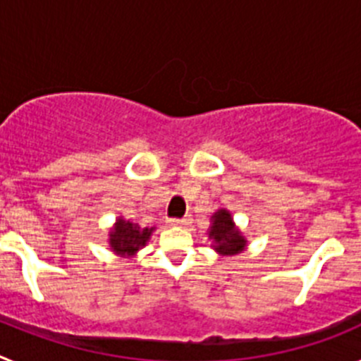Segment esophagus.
<instances>
[{
  "label": "esophagus",
  "mask_w": 361,
  "mask_h": 361,
  "mask_svg": "<svg viewBox=\"0 0 361 361\" xmlns=\"http://www.w3.org/2000/svg\"><path fill=\"white\" fill-rule=\"evenodd\" d=\"M191 224L190 216H184V219H171L170 226H175V228H186V226Z\"/></svg>",
  "instance_id": "esophagus-1"
}]
</instances>
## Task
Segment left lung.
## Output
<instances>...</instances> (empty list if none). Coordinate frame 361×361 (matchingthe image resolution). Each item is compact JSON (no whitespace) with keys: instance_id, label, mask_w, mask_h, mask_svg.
I'll return each mask as SVG.
<instances>
[{"instance_id":"1","label":"left lung","mask_w":361,"mask_h":361,"mask_svg":"<svg viewBox=\"0 0 361 361\" xmlns=\"http://www.w3.org/2000/svg\"><path fill=\"white\" fill-rule=\"evenodd\" d=\"M212 247L220 257H235L247 250V238L226 208L216 209L212 215V226L208 229Z\"/></svg>"}]
</instances>
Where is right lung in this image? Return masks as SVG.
Returning <instances> with one entry per match:
<instances>
[{
	"label": "right lung",
	"mask_w": 361,
	"mask_h": 361,
	"mask_svg": "<svg viewBox=\"0 0 361 361\" xmlns=\"http://www.w3.org/2000/svg\"><path fill=\"white\" fill-rule=\"evenodd\" d=\"M153 231H155V226L153 228H141L139 224H133L123 216H117L114 226L108 231V247L116 257L132 260L148 244Z\"/></svg>",
	"instance_id": "right-lung-1"
}]
</instances>
